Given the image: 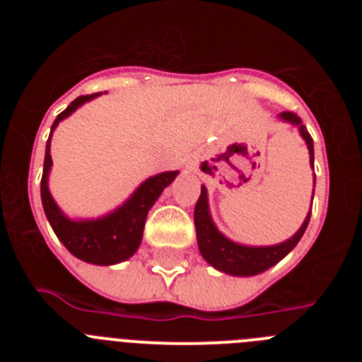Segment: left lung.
I'll use <instances>...</instances> for the list:
<instances>
[{
    "label": "left lung",
    "mask_w": 362,
    "mask_h": 362,
    "mask_svg": "<svg viewBox=\"0 0 362 362\" xmlns=\"http://www.w3.org/2000/svg\"><path fill=\"white\" fill-rule=\"evenodd\" d=\"M279 119L297 127L300 137L305 139L306 146H308L310 166L313 168V141L300 117L293 112H281ZM313 187H315V174H313ZM310 216H312V210H308L300 228L286 241L268 246L241 245V243L232 241V239L226 238L225 233L219 232L209 209V192H206V187H201V196L196 203V210H194L197 246H199V252L204 261L212 264L216 270L223 272V274L235 277L257 276V274H263L268 268L279 263L281 259L286 257L296 248V245L305 233L306 226H308Z\"/></svg>",
    "instance_id": "left-lung-1"
}]
</instances>
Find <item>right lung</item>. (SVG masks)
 Returning <instances> with one entry per match:
<instances>
[{
    "mask_svg": "<svg viewBox=\"0 0 362 362\" xmlns=\"http://www.w3.org/2000/svg\"><path fill=\"white\" fill-rule=\"evenodd\" d=\"M101 94L81 95L74 99L72 103L56 117L50 129L49 141L45 148L43 177H41V203H43L45 216L49 219L57 239L65 245L66 250L85 263L98 264V267H110V264L123 263L137 252L143 239V228L148 216V210L159 199L168 185L177 177V170H168L145 179L132 196L119 204L112 212L92 219H72L66 216L54 201L49 188V175L52 168V156H50V139L54 130L63 119L74 114L79 107L95 99Z\"/></svg>",
    "mask_w": 362,
    "mask_h": 362,
    "instance_id": "1",
    "label": "right lung"
}]
</instances>
